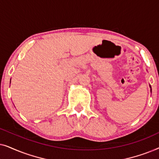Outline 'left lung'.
Segmentation results:
<instances>
[{"label": "left lung", "mask_w": 159, "mask_h": 159, "mask_svg": "<svg viewBox=\"0 0 159 159\" xmlns=\"http://www.w3.org/2000/svg\"><path fill=\"white\" fill-rule=\"evenodd\" d=\"M150 88H151V91L152 90H151V85H150Z\"/></svg>", "instance_id": "1"}]
</instances>
